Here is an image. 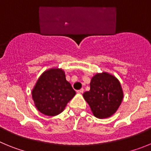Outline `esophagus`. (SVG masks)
Returning <instances> with one entry per match:
<instances>
[{"label":"esophagus","mask_w":151,"mask_h":151,"mask_svg":"<svg viewBox=\"0 0 151 151\" xmlns=\"http://www.w3.org/2000/svg\"><path fill=\"white\" fill-rule=\"evenodd\" d=\"M83 92H84V89L83 88H82V89H80V90L77 91V93H78V94H82Z\"/></svg>","instance_id":"esophagus-1"}]
</instances>
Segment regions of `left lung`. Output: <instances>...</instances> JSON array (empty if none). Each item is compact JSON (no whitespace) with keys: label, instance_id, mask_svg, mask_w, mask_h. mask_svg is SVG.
Listing matches in <instances>:
<instances>
[{"label":"left lung","instance_id":"obj_1","mask_svg":"<svg viewBox=\"0 0 151 151\" xmlns=\"http://www.w3.org/2000/svg\"><path fill=\"white\" fill-rule=\"evenodd\" d=\"M83 97L97 118L105 119L116 112L123 98L120 82L107 73H97L91 78L90 91Z\"/></svg>","mask_w":151,"mask_h":151}]
</instances>
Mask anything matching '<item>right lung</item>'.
Here are the masks:
<instances>
[{
  "instance_id": "1",
  "label": "right lung",
  "mask_w": 151,
  "mask_h": 151,
  "mask_svg": "<svg viewBox=\"0 0 151 151\" xmlns=\"http://www.w3.org/2000/svg\"><path fill=\"white\" fill-rule=\"evenodd\" d=\"M76 94L66 79L62 69L52 68L44 72L32 91L35 106L46 116H54L63 111Z\"/></svg>"
}]
</instances>
